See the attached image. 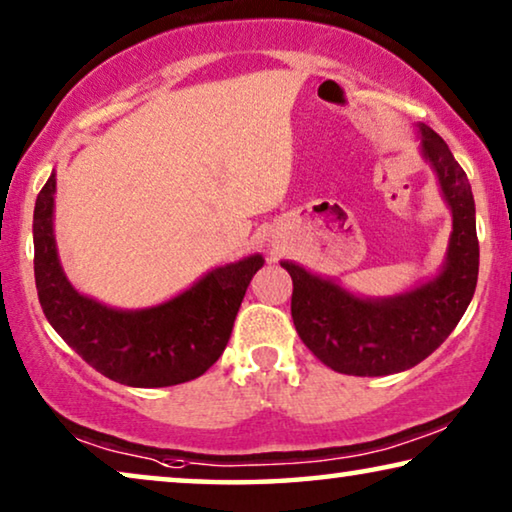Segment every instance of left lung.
Listing matches in <instances>:
<instances>
[{
    "label": "left lung",
    "instance_id": "8db88e82",
    "mask_svg": "<svg viewBox=\"0 0 512 512\" xmlns=\"http://www.w3.org/2000/svg\"><path fill=\"white\" fill-rule=\"evenodd\" d=\"M421 156L437 174L441 197L453 216L444 266L437 276L402 294L358 296L338 280L282 259L294 282L292 319L303 345L331 370L381 377L414 368L460 322L478 282L476 204L471 183L448 144L418 124Z\"/></svg>",
    "mask_w": 512,
    "mask_h": 512
}]
</instances>
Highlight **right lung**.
<instances>
[{
    "mask_svg": "<svg viewBox=\"0 0 512 512\" xmlns=\"http://www.w3.org/2000/svg\"><path fill=\"white\" fill-rule=\"evenodd\" d=\"M57 174L36 197L34 278L38 301L61 340L91 368L133 388L174 386L204 375L230 342L236 312L264 257L216 266L151 308H112L66 278L55 241Z\"/></svg>",
    "mask_w": 512,
    "mask_h": 512,
    "instance_id": "right-lung-1",
    "label": "right lung"
}]
</instances>
